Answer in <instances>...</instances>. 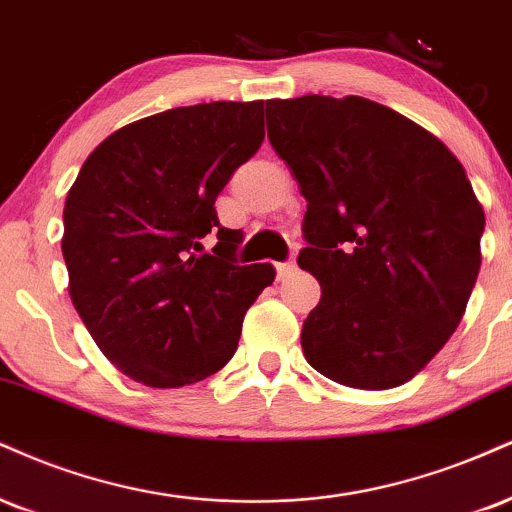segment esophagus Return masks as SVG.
<instances>
[{"instance_id": "1", "label": "esophagus", "mask_w": 512, "mask_h": 512, "mask_svg": "<svg viewBox=\"0 0 512 512\" xmlns=\"http://www.w3.org/2000/svg\"><path fill=\"white\" fill-rule=\"evenodd\" d=\"M293 272H295V262H293V260H288V262H279V264H276V276H279V281L288 279V276H291Z\"/></svg>"}]
</instances>
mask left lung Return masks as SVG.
Listing matches in <instances>:
<instances>
[{"mask_svg":"<svg viewBox=\"0 0 512 512\" xmlns=\"http://www.w3.org/2000/svg\"><path fill=\"white\" fill-rule=\"evenodd\" d=\"M267 131L307 200L298 264L322 286L300 334L307 362L353 389L405 384L458 329L482 264L463 164L355 95L269 100Z\"/></svg>","mask_w":512,"mask_h":512,"instance_id":"8db88e82","label":"left lung"}]
</instances>
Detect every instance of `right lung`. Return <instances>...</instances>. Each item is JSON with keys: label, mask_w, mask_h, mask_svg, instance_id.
Listing matches in <instances>:
<instances>
[{"label": "right lung", "mask_w": 512, "mask_h": 512, "mask_svg": "<svg viewBox=\"0 0 512 512\" xmlns=\"http://www.w3.org/2000/svg\"><path fill=\"white\" fill-rule=\"evenodd\" d=\"M264 102H209L147 116L109 135L66 195L73 307L126 377L178 389L219 372L274 267L238 264L243 233L214 200L260 150ZM218 233L213 255L199 240Z\"/></svg>", "instance_id": "1"}]
</instances>
